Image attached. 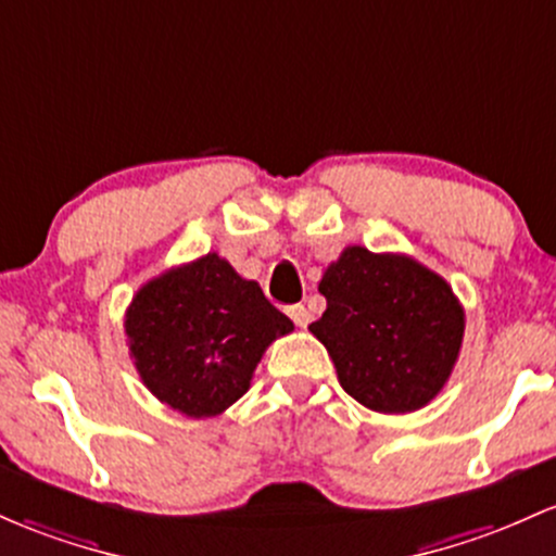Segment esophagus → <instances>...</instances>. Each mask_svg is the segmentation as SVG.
I'll list each match as a JSON object with an SVG mask.
<instances>
[{
	"label": "esophagus",
	"mask_w": 556,
	"mask_h": 556,
	"mask_svg": "<svg viewBox=\"0 0 556 556\" xmlns=\"http://www.w3.org/2000/svg\"><path fill=\"white\" fill-rule=\"evenodd\" d=\"M288 316L292 321H295L298 327H306L308 321H311V311L303 306V303H295V306H290L288 308Z\"/></svg>",
	"instance_id": "1"
}]
</instances>
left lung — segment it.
<instances>
[{
    "mask_svg": "<svg viewBox=\"0 0 556 556\" xmlns=\"http://www.w3.org/2000/svg\"><path fill=\"white\" fill-rule=\"evenodd\" d=\"M327 311L311 325L348 395L408 414L441 393L459 358L465 308L451 285L401 253L351 245L319 282Z\"/></svg>",
    "mask_w": 556,
    "mask_h": 556,
    "instance_id": "obj_1",
    "label": "left lung"
}]
</instances>
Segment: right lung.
<instances>
[{"instance_id": "add662e5", "label": "right lung", "mask_w": 556, "mask_h": 556, "mask_svg": "<svg viewBox=\"0 0 556 556\" xmlns=\"http://www.w3.org/2000/svg\"><path fill=\"white\" fill-rule=\"evenodd\" d=\"M124 327L150 393L192 419L216 417L242 399L266 348L292 332L258 282L218 253L142 285Z\"/></svg>"}]
</instances>
